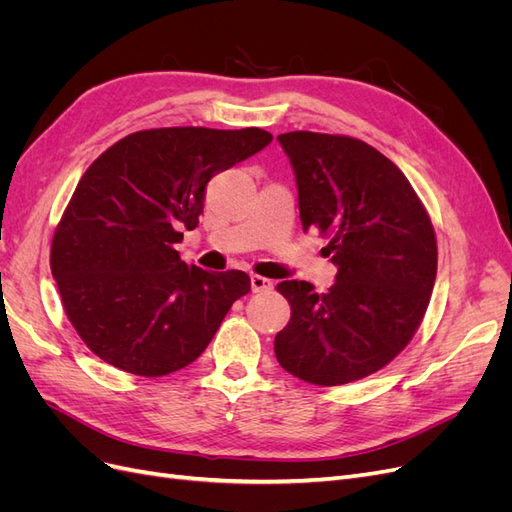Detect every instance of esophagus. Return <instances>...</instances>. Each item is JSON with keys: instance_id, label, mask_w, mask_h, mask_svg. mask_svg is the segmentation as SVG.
Listing matches in <instances>:
<instances>
[{"instance_id": "esophagus-1", "label": "esophagus", "mask_w": 512, "mask_h": 512, "mask_svg": "<svg viewBox=\"0 0 512 512\" xmlns=\"http://www.w3.org/2000/svg\"><path fill=\"white\" fill-rule=\"evenodd\" d=\"M271 288H273V282L267 280V277L252 275V290L254 292H265V290H271Z\"/></svg>"}]
</instances>
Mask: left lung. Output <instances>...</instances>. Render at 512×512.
Here are the masks:
<instances>
[{
	"label": "left lung",
	"instance_id": "obj_1",
	"mask_svg": "<svg viewBox=\"0 0 512 512\" xmlns=\"http://www.w3.org/2000/svg\"><path fill=\"white\" fill-rule=\"evenodd\" d=\"M277 141L297 175L303 228L329 239L335 284L280 282L290 320L275 356L309 384L376 374L421 327L438 271L431 218L406 175L378 149L344 134L286 132Z\"/></svg>",
	"mask_w": 512,
	"mask_h": 512
}]
</instances>
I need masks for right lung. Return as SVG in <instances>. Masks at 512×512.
Masks as SVG:
<instances>
[{
  "label": "right lung",
  "mask_w": 512,
  "mask_h": 512,
  "mask_svg": "<svg viewBox=\"0 0 512 512\" xmlns=\"http://www.w3.org/2000/svg\"><path fill=\"white\" fill-rule=\"evenodd\" d=\"M271 141L260 128H153L91 162L55 228L51 271L74 331L104 363L173 374L250 292L247 273L188 265L175 245L198 226L211 177Z\"/></svg>",
  "instance_id": "1"
}]
</instances>
